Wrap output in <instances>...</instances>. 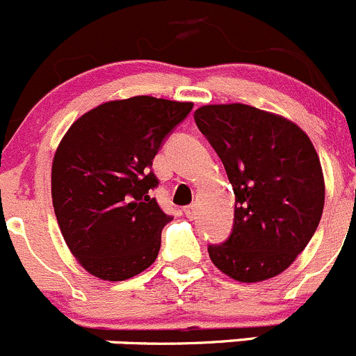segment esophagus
<instances>
[{
  "mask_svg": "<svg viewBox=\"0 0 356 356\" xmlns=\"http://www.w3.org/2000/svg\"><path fill=\"white\" fill-rule=\"evenodd\" d=\"M184 213H186V217L189 218V220H193V218L196 217V208L195 207H186Z\"/></svg>",
  "mask_w": 356,
  "mask_h": 356,
  "instance_id": "esophagus-1",
  "label": "esophagus"
}]
</instances>
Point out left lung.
<instances>
[{"label":"left lung","instance_id":"left-lung-1","mask_svg":"<svg viewBox=\"0 0 356 356\" xmlns=\"http://www.w3.org/2000/svg\"><path fill=\"white\" fill-rule=\"evenodd\" d=\"M236 195L234 229L210 245L215 267L239 282L275 277L296 260L324 210L322 165L310 138L286 117L243 103L195 111Z\"/></svg>","mask_w":356,"mask_h":356}]
</instances>
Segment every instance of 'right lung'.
Returning <instances> with one entry per match:
<instances>
[{"instance_id":"add662e5","label":"right lung","mask_w":356,"mask_h":356,"mask_svg":"<svg viewBox=\"0 0 356 356\" xmlns=\"http://www.w3.org/2000/svg\"><path fill=\"white\" fill-rule=\"evenodd\" d=\"M191 108L153 96L113 99L86 111L60 141L53 208L70 253L95 277L125 281L156 260L172 217L149 196L153 158Z\"/></svg>"}]
</instances>
